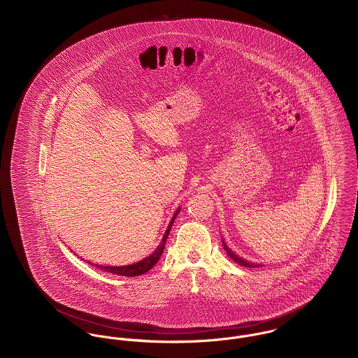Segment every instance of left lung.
Listing matches in <instances>:
<instances>
[{
	"label": "left lung",
	"instance_id": "left-lung-1",
	"mask_svg": "<svg viewBox=\"0 0 358 358\" xmlns=\"http://www.w3.org/2000/svg\"><path fill=\"white\" fill-rule=\"evenodd\" d=\"M222 245H224V250L227 251V254L229 255V257L234 260V262H236L238 263L240 266H244V267H250V268H256V267H262L260 264H254V263H250V262H245L244 259H241V257H238V256L235 255L228 247H227V244L224 243V240H222Z\"/></svg>",
	"mask_w": 358,
	"mask_h": 358
}]
</instances>
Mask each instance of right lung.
<instances>
[{
    "mask_svg": "<svg viewBox=\"0 0 358 358\" xmlns=\"http://www.w3.org/2000/svg\"><path fill=\"white\" fill-rule=\"evenodd\" d=\"M177 213H178V210H177V212H176V215L173 216L171 224H169V227H168V229H166V232H165V236L162 238L161 244L157 247V250L154 251L152 255L148 256L146 259H143V260H141V262H138V263L130 264V266L110 267V266H98V264H95V267H96V268H101V270L106 271V273H117V275H122V276H138V275H142V273H148L149 270H152V268H153L154 266H155V263L159 260V257H161L162 252H164L166 238H168V236H169V232H171V224L174 222V219H176ZM90 264H91V263H90Z\"/></svg>",
    "mask_w": 358,
    "mask_h": 358,
    "instance_id": "add662e5",
    "label": "right lung"
}]
</instances>
